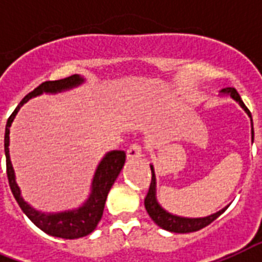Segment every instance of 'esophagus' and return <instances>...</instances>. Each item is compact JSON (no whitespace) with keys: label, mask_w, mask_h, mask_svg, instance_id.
<instances>
[{"label":"esophagus","mask_w":262,"mask_h":262,"mask_svg":"<svg viewBox=\"0 0 262 262\" xmlns=\"http://www.w3.org/2000/svg\"><path fill=\"white\" fill-rule=\"evenodd\" d=\"M142 156V149L141 146L138 144H133L127 148L126 150V157L129 160H133V159H140Z\"/></svg>","instance_id":"1"}]
</instances>
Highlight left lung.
Wrapping results in <instances>:
<instances>
[{
  "label": "left lung",
  "mask_w": 262,
  "mask_h": 262,
  "mask_svg": "<svg viewBox=\"0 0 262 262\" xmlns=\"http://www.w3.org/2000/svg\"><path fill=\"white\" fill-rule=\"evenodd\" d=\"M222 95L225 97H230L233 101H235L238 105L241 106L244 112L246 113L250 118V122H252V142H253V121H252V114L248 110V107L245 106V103L242 102L241 97L238 94L237 91L231 87H227V89H223ZM150 171H152V182H150L149 191H148V195L145 198V208L146 212L149 214V216L152 218V221L156 223L157 226H160L161 229H164L167 231H171V233H179V234H186V233H192V231H198L206 227L207 225L215 221L221 214L225 212L229 205L225 206L223 208H221L220 211L214 212V214H210L207 216H196V218H190V216H180L176 215V214H172V212L167 211L163 206L160 205V202L157 201L156 195V173H155V168L150 164Z\"/></svg>",
  "instance_id": "left-lung-1"
}]
</instances>
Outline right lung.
Returning a JSON list of instances; mask_svg holds the SVG:
<instances>
[{
  "label": "right lung",
  "mask_w": 262,
  "mask_h": 262,
  "mask_svg": "<svg viewBox=\"0 0 262 262\" xmlns=\"http://www.w3.org/2000/svg\"><path fill=\"white\" fill-rule=\"evenodd\" d=\"M86 79L80 75H72L69 78L60 80H48V82L41 83L37 89L29 93L27 97L20 102L16 110L12 113L9 120L6 122L5 127V156H6V173H8V180H9L10 190L13 192V196L16 198L17 203L24 211L25 215L35 223L47 234L52 237L66 238V239H75V238L84 237L94 231L98 222L101 221L103 208H105L106 198L109 193L110 188L114 184L116 179L120 175L121 169L125 164L124 150H110L105 153L101 161L98 163L97 169L94 172L93 180H91L90 193L84 202L79 207L71 208V210H64V211L57 212H46L36 210L32 207L27 201H25L18 184L16 182V173H14L13 165L10 161L9 144H10V126L13 124L17 113L21 109V106L27 103L29 99L35 97H39L41 94H59L64 91L72 90L76 87L82 86Z\"/></svg>",
  "instance_id": "right-lung-1"
}]
</instances>
